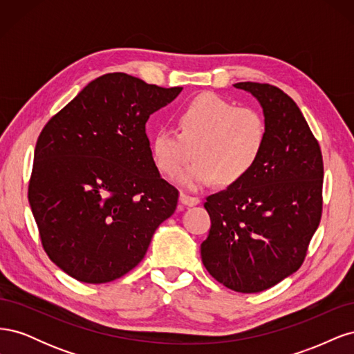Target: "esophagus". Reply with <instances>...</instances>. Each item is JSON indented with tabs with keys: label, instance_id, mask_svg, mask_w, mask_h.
<instances>
[{
	"label": "esophagus",
	"instance_id": "esophagus-1",
	"mask_svg": "<svg viewBox=\"0 0 354 354\" xmlns=\"http://www.w3.org/2000/svg\"><path fill=\"white\" fill-rule=\"evenodd\" d=\"M201 202L199 198H195V196H189L186 194H180V203L183 207H195L198 205V203Z\"/></svg>",
	"mask_w": 354,
	"mask_h": 354
}]
</instances>
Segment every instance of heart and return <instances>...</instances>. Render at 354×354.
I'll list each match as a JSON object with an SVG mask.
<instances>
[{"instance_id": "b5f03b06", "label": "heart", "mask_w": 354, "mask_h": 354, "mask_svg": "<svg viewBox=\"0 0 354 354\" xmlns=\"http://www.w3.org/2000/svg\"><path fill=\"white\" fill-rule=\"evenodd\" d=\"M177 130L164 127L152 140L153 162L160 173L180 177L189 189H202L218 178L238 185L259 164L267 140L264 116L250 106H236L214 93L196 95L176 113Z\"/></svg>"}]
</instances>
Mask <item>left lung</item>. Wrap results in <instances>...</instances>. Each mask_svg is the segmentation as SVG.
Listing matches in <instances>:
<instances>
[{
    "instance_id": "8db88e82",
    "label": "left lung",
    "mask_w": 354,
    "mask_h": 354,
    "mask_svg": "<svg viewBox=\"0 0 354 354\" xmlns=\"http://www.w3.org/2000/svg\"><path fill=\"white\" fill-rule=\"evenodd\" d=\"M234 87L260 102L267 140L248 176L203 203L211 229L201 257L217 282L252 294L301 267L322 217L324 160L316 137L286 93L260 82Z\"/></svg>"
}]
</instances>
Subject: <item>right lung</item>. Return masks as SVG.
<instances>
[{"instance_id":"add662e5","label":"right lung","mask_w":354,"mask_h":354,"mask_svg":"<svg viewBox=\"0 0 354 354\" xmlns=\"http://www.w3.org/2000/svg\"><path fill=\"white\" fill-rule=\"evenodd\" d=\"M181 90L106 73L42 128L28 199L42 248L73 279L133 270L174 214L178 190L159 176L146 122Z\"/></svg>"}]
</instances>
